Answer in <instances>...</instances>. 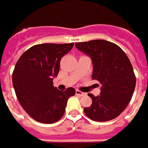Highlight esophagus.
<instances>
[{"mask_svg": "<svg viewBox=\"0 0 148 148\" xmlns=\"http://www.w3.org/2000/svg\"><path fill=\"white\" fill-rule=\"evenodd\" d=\"M76 95L80 96V97H83V96H85L86 93H85V92H80L79 90H76Z\"/></svg>", "mask_w": 148, "mask_h": 148, "instance_id": "esophagus-1", "label": "esophagus"}]
</instances>
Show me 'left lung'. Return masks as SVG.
<instances>
[{
	"mask_svg": "<svg viewBox=\"0 0 148 148\" xmlns=\"http://www.w3.org/2000/svg\"><path fill=\"white\" fill-rule=\"evenodd\" d=\"M75 47L91 57L92 79L101 84L99 96L88 93L92 103L84 109L85 115L99 122L115 119L125 110L134 92L136 77L130 59L119 46L105 40L76 42Z\"/></svg>",
	"mask_w": 148,
	"mask_h": 148,
	"instance_id": "8db88e82",
	"label": "left lung"
}]
</instances>
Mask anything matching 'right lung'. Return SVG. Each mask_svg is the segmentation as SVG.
Listing matches in <instances>:
<instances>
[{
    "label": "right lung",
    "instance_id": "1",
    "mask_svg": "<svg viewBox=\"0 0 148 148\" xmlns=\"http://www.w3.org/2000/svg\"><path fill=\"white\" fill-rule=\"evenodd\" d=\"M73 47V42L38 44L18 60L12 75L14 88L20 105L33 120L43 124L57 122L68 99L75 94L73 88L60 91L53 86L60 60Z\"/></svg>",
    "mask_w": 148,
    "mask_h": 148
}]
</instances>
